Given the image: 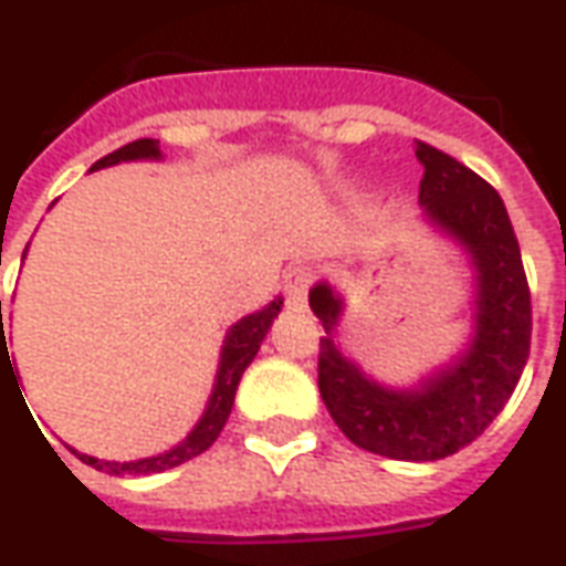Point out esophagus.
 Masks as SVG:
<instances>
[{
  "label": "esophagus",
  "mask_w": 566,
  "mask_h": 566,
  "mask_svg": "<svg viewBox=\"0 0 566 566\" xmlns=\"http://www.w3.org/2000/svg\"><path fill=\"white\" fill-rule=\"evenodd\" d=\"M315 282V270L308 263H296L284 272V294H287V306L303 308L306 306L308 287Z\"/></svg>",
  "instance_id": "1"
}]
</instances>
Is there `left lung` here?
I'll use <instances>...</instances> for the list:
<instances>
[{
  "label": "left lung",
  "instance_id": "1",
  "mask_svg": "<svg viewBox=\"0 0 566 566\" xmlns=\"http://www.w3.org/2000/svg\"><path fill=\"white\" fill-rule=\"evenodd\" d=\"M427 218L470 248L479 270V312L470 352L421 391H385L339 355V300L327 284L308 294L327 336L318 345V388L333 421L355 446L397 461L449 458L500 416L531 355V287L506 206L482 175L418 142Z\"/></svg>",
  "mask_w": 566,
  "mask_h": 566
}]
</instances>
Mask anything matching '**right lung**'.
<instances>
[{"mask_svg":"<svg viewBox=\"0 0 566 566\" xmlns=\"http://www.w3.org/2000/svg\"><path fill=\"white\" fill-rule=\"evenodd\" d=\"M142 157H160V142L157 139L129 142V145H124V148L105 154L103 160L93 163V169L115 166V163L120 160H142ZM279 308H282V300L270 303L263 312L248 315V318H242L239 324H235L233 331L227 333V343H223V352H221V369H218V381H214V391H211L209 409H206V416L199 418V424L193 427V433H190L181 446H175L172 451L157 454V458H145V461H133V463L99 461V458H91V454H78L81 461L87 463V467H96V470H105V473H112V475H124V473L148 475V473H163V470H172V467H178V463H185L190 461V458L202 454V451L209 449L211 442L218 439L223 424H227L230 409H233V397H235V388H239V379H242L245 367L254 360V355H258L260 343H263V336H266V331H270L272 318L279 315ZM0 331H2V300H0ZM2 360H8L6 331H2V343H0V364ZM8 364H11V360H8ZM11 373H14V367H11Z\"/></svg>","mask_w":566,"mask_h":566,"instance_id":"right-lung-1","label":"right lung"}]
</instances>
